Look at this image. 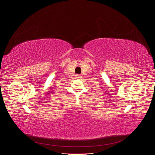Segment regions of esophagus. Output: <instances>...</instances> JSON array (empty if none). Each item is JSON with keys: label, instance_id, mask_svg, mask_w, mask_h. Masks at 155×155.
I'll use <instances>...</instances> for the list:
<instances>
[{"label": "esophagus", "instance_id": "esophagus-1", "mask_svg": "<svg viewBox=\"0 0 155 155\" xmlns=\"http://www.w3.org/2000/svg\"><path fill=\"white\" fill-rule=\"evenodd\" d=\"M76 78H82V76H81L80 75H77Z\"/></svg>", "mask_w": 155, "mask_h": 155}]
</instances>
